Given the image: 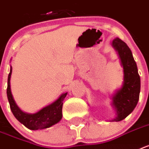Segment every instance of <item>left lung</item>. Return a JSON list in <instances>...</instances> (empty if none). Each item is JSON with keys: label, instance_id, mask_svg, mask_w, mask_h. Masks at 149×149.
Listing matches in <instances>:
<instances>
[{"label": "left lung", "instance_id": "1", "mask_svg": "<svg viewBox=\"0 0 149 149\" xmlns=\"http://www.w3.org/2000/svg\"><path fill=\"white\" fill-rule=\"evenodd\" d=\"M112 46L117 52L123 68V82L122 86L111 95L112 106L116 116L110 122H119L132 113L137 105L141 80L136 63L126 43L116 37L112 41Z\"/></svg>", "mask_w": 149, "mask_h": 149}]
</instances>
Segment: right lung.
Instances as JSON below:
<instances>
[{"label":"right lung","mask_w":149,"mask_h":149,"mask_svg":"<svg viewBox=\"0 0 149 149\" xmlns=\"http://www.w3.org/2000/svg\"><path fill=\"white\" fill-rule=\"evenodd\" d=\"M12 73V67L10 66V73L8 79V89H7V95L8 102L11 112L20 123L29 129L31 130H38L49 128L52 125H55L61 120L63 117L62 109L63 101L67 95V93H64L60 95L57 100H55L48 106L43 107L38 112L35 113H26L23 112L16 103L11 89H10V77Z\"/></svg>","instance_id":"add662e5"}]
</instances>
